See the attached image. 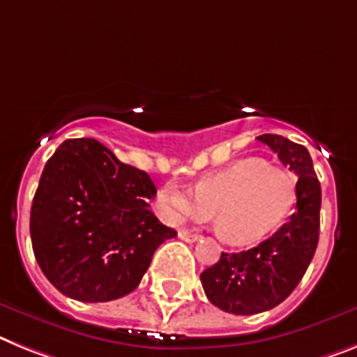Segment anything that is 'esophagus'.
<instances>
[{
    "instance_id": "esophagus-1",
    "label": "esophagus",
    "mask_w": 357,
    "mask_h": 357,
    "mask_svg": "<svg viewBox=\"0 0 357 357\" xmlns=\"http://www.w3.org/2000/svg\"><path fill=\"white\" fill-rule=\"evenodd\" d=\"M179 239H183V241H187V243H196L197 239H199V236L197 234H190L188 230H179Z\"/></svg>"
}]
</instances>
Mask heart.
Returning <instances> with one entry per match:
<instances>
[{
  "instance_id": "1",
  "label": "heart",
  "mask_w": 357,
  "mask_h": 357,
  "mask_svg": "<svg viewBox=\"0 0 357 357\" xmlns=\"http://www.w3.org/2000/svg\"><path fill=\"white\" fill-rule=\"evenodd\" d=\"M194 197L167 185L158 206L170 223L214 215L215 232L229 245L256 243L285 220L298 197L294 176L259 160H243L194 185Z\"/></svg>"
}]
</instances>
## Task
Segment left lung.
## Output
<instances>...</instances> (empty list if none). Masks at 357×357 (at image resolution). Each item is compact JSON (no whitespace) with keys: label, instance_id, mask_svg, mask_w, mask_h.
Returning a JSON list of instances; mask_svg holds the SVG:
<instances>
[{"label":"left lung","instance_id":"obj_1","mask_svg":"<svg viewBox=\"0 0 357 357\" xmlns=\"http://www.w3.org/2000/svg\"><path fill=\"white\" fill-rule=\"evenodd\" d=\"M257 139L298 176V197L292 215L271 238L243 252H221L220 261L202 272L208 301L238 316L265 312L285 301L307 272L319 239L321 185L308 151L278 134Z\"/></svg>","mask_w":357,"mask_h":357}]
</instances>
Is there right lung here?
<instances>
[{
	"label": "right lung",
	"mask_w": 357,
	"mask_h": 357,
	"mask_svg": "<svg viewBox=\"0 0 357 357\" xmlns=\"http://www.w3.org/2000/svg\"><path fill=\"white\" fill-rule=\"evenodd\" d=\"M151 176L91 137L67 139L45 165L31 211L36 261L67 298L130 294L155 248L178 236L151 211Z\"/></svg>",
	"instance_id": "obj_1"
}]
</instances>
